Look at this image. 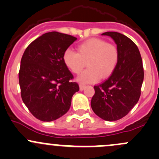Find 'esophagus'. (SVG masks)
I'll return each instance as SVG.
<instances>
[{"label": "esophagus", "instance_id": "34e87169", "mask_svg": "<svg viewBox=\"0 0 159 159\" xmlns=\"http://www.w3.org/2000/svg\"><path fill=\"white\" fill-rule=\"evenodd\" d=\"M85 87H86V85L80 84V90H83V89H85Z\"/></svg>", "mask_w": 159, "mask_h": 159}]
</instances>
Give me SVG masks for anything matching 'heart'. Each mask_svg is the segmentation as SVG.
<instances>
[{
  "mask_svg": "<svg viewBox=\"0 0 159 159\" xmlns=\"http://www.w3.org/2000/svg\"><path fill=\"white\" fill-rule=\"evenodd\" d=\"M119 50L115 45L99 38H91L76 47V53L67 49L63 54L65 66L73 73H80L85 66L88 68L78 76L82 83L97 82L109 77L119 63Z\"/></svg>",
  "mask_w": 159,
  "mask_h": 159,
  "instance_id": "obj_1",
  "label": "heart"
}]
</instances>
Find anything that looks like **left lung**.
I'll return each instance as SVG.
<instances>
[{"mask_svg": "<svg viewBox=\"0 0 159 159\" xmlns=\"http://www.w3.org/2000/svg\"><path fill=\"white\" fill-rule=\"evenodd\" d=\"M119 50V63L109 79L94 86L91 100L93 112L106 121H116L130 112L138 102L144 80L140 52L135 43L118 32H106Z\"/></svg>", "mask_w": 159, "mask_h": 159, "instance_id": "1", "label": "left lung"}]
</instances>
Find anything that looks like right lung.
I'll return each mask as SVG.
<instances>
[{
	"mask_svg": "<svg viewBox=\"0 0 159 159\" xmlns=\"http://www.w3.org/2000/svg\"><path fill=\"white\" fill-rule=\"evenodd\" d=\"M76 37L62 33H46L31 43L20 61L21 98L32 115L51 122L66 114L72 96L80 90L63 62V54Z\"/></svg>",
	"mask_w": 159,
	"mask_h": 159,
	"instance_id": "1",
	"label": "right lung"
}]
</instances>
